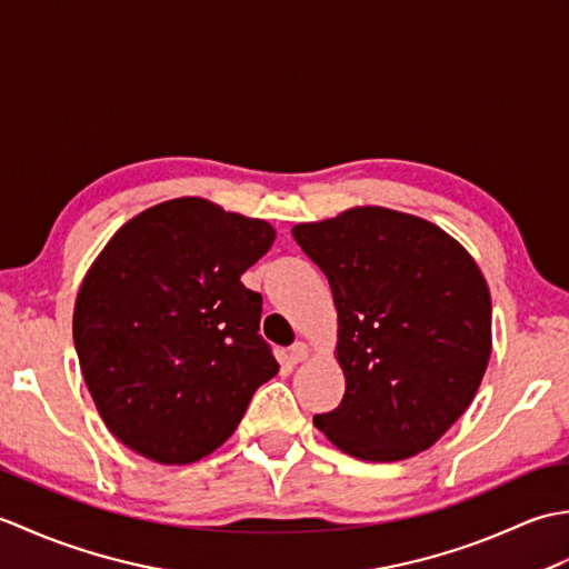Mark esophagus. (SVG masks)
Wrapping results in <instances>:
<instances>
[{
    "label": "esophagus",
    "instance_id": "1",
    "mask_svg": "<svg viewBox=\"0 0 569 569\" xmlns=\"http://www.w3.org/2000/svg\"><path fill=\"white\" fill-rule=\"evenodd\" d=\"M310 357V349L306 342H296L291 349H288V361L291 365H300V361H306Z\"/></svg>",
    "mask_w": 569,
    "mask_h": 569
}]
</instances>
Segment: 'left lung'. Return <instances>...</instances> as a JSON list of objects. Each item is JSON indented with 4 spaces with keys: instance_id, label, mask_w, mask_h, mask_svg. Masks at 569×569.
Segmentation results:
<instances>
[{
    "instance_id": "obj_1",
    "label": "left lung",
    "mask_w": 569,
    "mask_h": 569,
    "mask_svg": "<svg viewBox=\"0 0 569 569\" xmlns=\"http://www.w3.org/2000/svg\"><path fill=\"white\" fill-rule=\"evenodd\" d=\"M328 276L345 396L316 426L342 452L396 462L465 413L491 355V296L467 249L420 217L352 208L293 227Z\"/></svg>"
}]
</instances>
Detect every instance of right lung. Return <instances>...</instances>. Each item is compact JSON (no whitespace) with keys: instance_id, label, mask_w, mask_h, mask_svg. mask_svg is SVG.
<instances>
[{"instance_id":"add662e5","label":"right lung","mask_w":569,"mask_h":569,"mask_svg":"<svg viewBox=\"0 0 569 569\" xmlns=\"http://www.w3.org/2000/svg\"><path fill=\"white\" fill-rule=\"evenodd\" d=\"M276 239L202 198L143 210L107 241L72 312L84 383L104 426L161 465L214 452L278 361L261 293L239 281Z\"/></svg>"}]
</instances>
